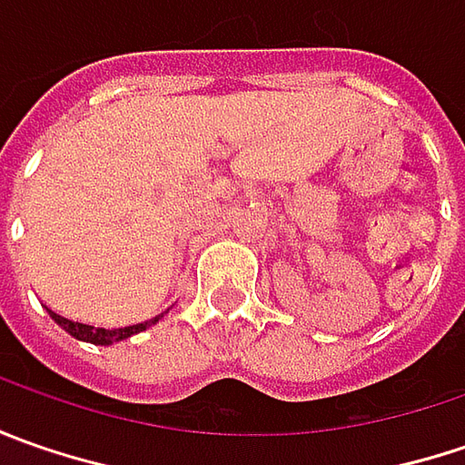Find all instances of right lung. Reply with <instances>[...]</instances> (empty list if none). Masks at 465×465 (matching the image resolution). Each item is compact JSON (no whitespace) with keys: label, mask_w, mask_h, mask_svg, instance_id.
<instances>
[{"label":"right lung","mask_w":465,"mask_h":465,"mask_svg":"<svg viewBox=\"0 0 465 465\" xmlns=\"http://www.w3.org/2000/svg\"><path fill=\"white\" fill-rule=\"evenodd\" d=\"M48 315L62 326L69 336H74V339H80V341H87V344H98V347H108V344H116V341H124V339H129V336H134V333H142V331H147L150 326H154L165 312H160V315H154L150 321H144V323H134V326H124V329H95V326H87V323H77V321H69V318H64L59 312L48 311Z\"/></svg>","instance_id":"1"}]
</instances>
